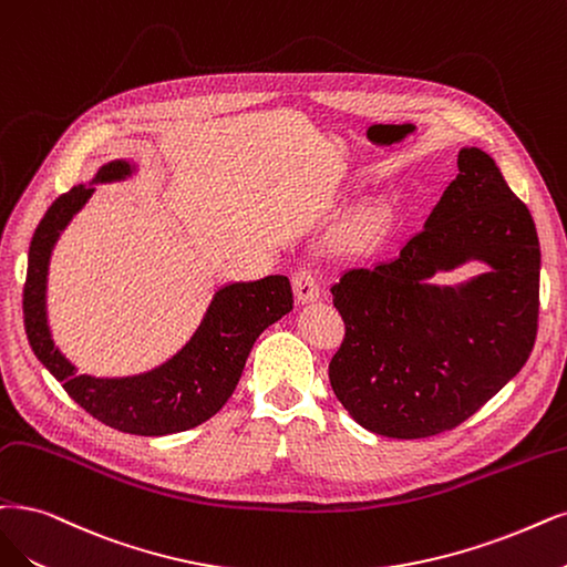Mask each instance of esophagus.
Masks as SVG:
<instances>
[{"label":"esophagus","instance_id":"obj_1","mask_svg":"<svg viewBox=\"0 0 567 567\" xmlns=\"http://www.w3.org/2000/svg\"><path fill=\"white\" fill-rule=\"evenodd\" d=\"M291 287H295V297L299 303L318 301L322 295L318 278L312 276V270H308V268H301L295 272V278H291Z\"/></svg>","mask_w":567,"mask_h":567}]
</instances>
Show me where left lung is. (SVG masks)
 I'll return each mask as SVG.
<instances>
[{
  "label": "left lung",
  "mask_w": 567,
  "mask_h": 567,
  "mask_svg": "<svg viewBox=\"0 0 567 567\" xmlns=\"http://www.w3.org/2000/svg\"><path fill=\"white\" fill-rule=\"evenodd\" d=\"M457 177L396 257L350 268L331 287L346 339L333 394L369 432L423 439L465 423L528 362L539 312V240L495 161L465 146ZM484 260L453 288L439 269Z\"/></svg>",
  "instance_id": "8db88e82"
}]
</instances>
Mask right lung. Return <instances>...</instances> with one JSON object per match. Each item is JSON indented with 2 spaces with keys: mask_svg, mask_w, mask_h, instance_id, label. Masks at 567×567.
Instances as JSON below:
<instances>
[{
  "mask_svg": "<svg viewBox=\"0 0 567 567\" xmlns=\"http://www.w3.org/2000/svg\"><path fill=\"white\" fill-rule=\"evenodd\" d=\"M133 173L135 165L128 161L104 163L89 186L79 184L70 188L47 209L30 243L23 318L37 360L55 375V381L62 383L83 411L118 432L163 436L209 421L228 402L251 346L266 327L287 316L295 306V297L285 276L224 285L215 291L194 337L161 367L125 379H95L79 373L51 339L47 318L51 251L62 228L93 196V184L118 182Z\"/></svg>",
  "mask_w": 567,
  "mask_h": 567,
  "instance_id": "add662e5",
  "label": "right lung"
}]
</instances>
